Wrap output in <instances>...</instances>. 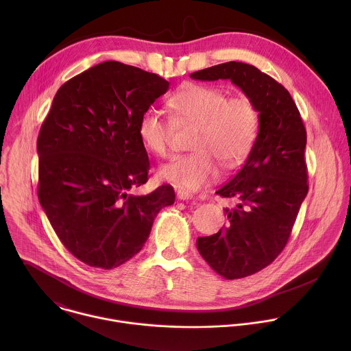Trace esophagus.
Returning a JSON list of instances; mask_svg holds the SVG:
<instances>
[{
  "label": "esophagus",
  "mask_w": 351,
  "mask_h": 351,
  "mask_svg": "<svg viewBox=\"0 0 351 351\" xmlns=\"http://www.w3.org/2000/svg\"><path fill=\"white\" fill-rule=\"evenodd\" d=\"M177 197H178V200H191V199H193V195L188 191H177Z\"/></svg>",
  "instance_id": "34e87169"
}]
</instances>
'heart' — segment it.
Returning <instances> with one entry per match:
<instances>
[{"mask_svg":"<svg viewBox=\"0 0 351 351\" xmlns=\"http://www.w3.org/2000/svg\"><path fill=\"white\" fill-rule=\"evenodd\" d=\"M174 120L196 125L191 149L160 166V180L178 189L199 191L219 174L216 158L226 167L241 165L255 143L259 110L246 95L230 96L219 86L193 84L170 97ZM141 142L156 156H167L171 149L173 124L155 108H147L139 119Z\"/></svg>","mask_w":351,"mask_h":351,"instance_id":"b5f03b06","label":"heart"}]
</instances>
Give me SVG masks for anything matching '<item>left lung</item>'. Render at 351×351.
Here are the masks:
<instances>
[{"mask_svg": "<svg viewBox=\"0 0 351 351\" xmlns=\"http://www.w3.org/2000/svg\"><path fill=\"white\" fill-rule=\"evenodd\" d=\"M200 81L231 80L255 102L259 131L243 167L216 195L239 200L217 234L197 249L221 277L237 280L270 265L284 250L308 193L306 131L289 92L255 66L227 62L192 73Z\"/></svg>", "mask_w": 351, "mask_h": 351, "instance_id": "1", "label": "left lung"}]
</instances>
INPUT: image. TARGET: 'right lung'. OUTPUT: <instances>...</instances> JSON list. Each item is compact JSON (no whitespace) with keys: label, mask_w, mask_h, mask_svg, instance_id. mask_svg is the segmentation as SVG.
<instances>
[{"label":"right lung","mask_w":351,"mask_h":351,"mask_svg":"<svg viewBox=\"0 0 351 351\" xmlns=\"http://www.w3.org/2000/svg\"><path fill=\"white\" fill-rule=\"evenodd\" d=\"M162 77L106 60L64 82L38 136V196L53 231L81 262L113 269L145 246L158 212L174 204L171 185L146 196L150 160L141 114L165 95Z\"/></svg>","instance_id":"right-lung-1"}]
</instances>
